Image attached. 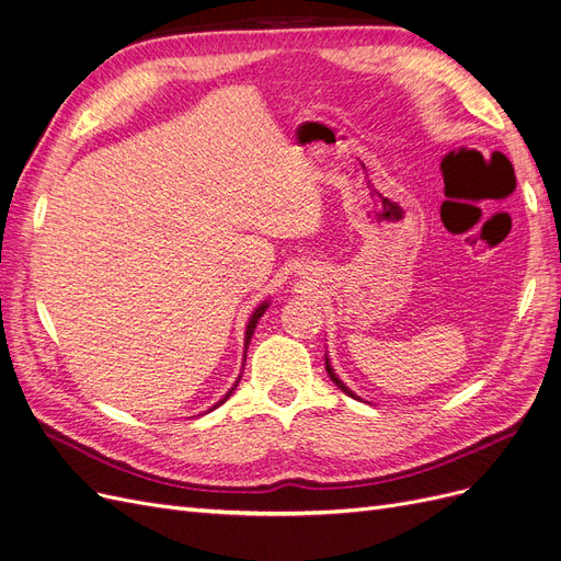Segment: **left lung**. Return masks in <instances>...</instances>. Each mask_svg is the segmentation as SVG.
<instances>
[{
	"mask_svg": "<svg viewBox=\"0 0 561 561\" xmlns=\"http://www.w3.org/2000/svg\"><path fill=\"white\" fill-rule=\"evenodd\" d=\"M324 364H327V373H329V377H331V382H333L335 387H339L341 391H345L347 396H352V398H356V400H358V396H356V393H352V391H350V389H347V387H345V385L341 382V379H339V375H335V373H333V368H331V364H329V358H324Z\"/></svg>",
	"mask_w": 561,
	"mask_h": 561,
	"instance_id": "left-lung-1",
	"label": "left lung"
}]
</instances>
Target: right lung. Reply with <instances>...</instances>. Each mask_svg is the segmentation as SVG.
Here are the masks:
<instances>
[{"label": "right lung", "instance_id": "right-lung-1", "mask_svg": "<svg viewBox=\"0 0 561 561\" xmlns=\"http://www.w3.org/2000/svg\"><path fill=\"white\" fill-rule=\"evenodd\" d=\"M266 308H268V301L260 304V306L255 308V312H253V316H251V320H249V327H245V343H243V345H245V350H249V343H251V339H253V331H255V327H257L260 318L264 316V310H266ZM243 356H245V354H243ZM243 362H245V358H243ZM239 379H241V375H239ZM239 379H237V382H234V387H232V389H230V391H228L226 396H222V398H220V400L216 402V405H214L211 410H216L218 405H222V402H226V400H228V398H230V396L234 393V389H237V385H239Z\"/></svg>", "mask_w": 561, "mask_h": 561}]
</instances>
